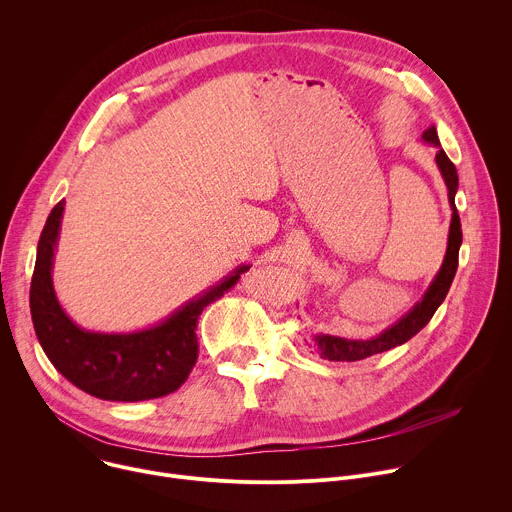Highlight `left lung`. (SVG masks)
Wrapping results in <instances>:
<instances>
[{
  "label": "left lung",
  "mask_w": 512,
  "mask_h": 512,
  "mask_svg": "<svg viewBox=\"0 0 512 512\" xmlns=\"http://www.w3.org/2000/svg\"><path fill=\"white\" fill-rule=\"evenodd\" d=\"M422 139L430 145H434L438 149L436 153V165L444 177V183L448 187V201H450V210H452V220H450V232H448V248H446V256L444 262L438 270V274L434 276V280L430 282L428 290L424 292L422 300H418L414 304V309L403 315L397 323H393L391 327H387L385 331H381L377 337L371 339H343V337H333V335H315L313 341L317 345V351L323 359L329 361H361L367 359L371 355L389 351L397 345H403L405 341H410L414 335H418L434 317V313L438 311V306L444 302L456 268H458V252H460V244H462V226H460V216L456 210V191H458V173L454 163L448 159V155L444 153V149L440 147V139L436 133V127H430L424 131Z\"/></svg>",
  "instance_id": "obj_1"
}]
</instances>
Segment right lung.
I'll return each mask as SVG.
<instances>
[{
    "instance_id": "add662e5",
    "label": "right lung",
    "mask_w": 512,
    "mask_h": 512,
    "mask_svg": "<svg viewBox=\"0 0 512 512\" xmlns=\"http://www.w3.org/2000/svg\"><path fill=\"white\" fill-rule=\"evenodd\" d=\"M62 214L64 199L56 203L42 230L30 286L32 321L46 357L72 385L98 399L143 401L173 393L197 361L195 327L201 311L230 290L250 264H240L149 329L84 331L64 313L52 282Z\"/></svg>"
}]
</instances>
